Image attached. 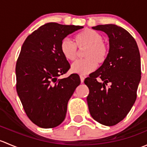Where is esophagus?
<instances>
[{
	"mask_svg": "<svg viewBox=\"0 0 147 147\" xmlns=\"http://www.w3.org/2000/svg\"><path fill=\"white\" fill-rule=\"evenodd\" d=\"M80 81H81V82H84V78H85V77L84 76H83V75H80Z\"/></svg>",
	"mask_w": 147,
	"mask_h": 147,
	"instance_id": "1",
	"label": "esophagus"
}]
</instances>
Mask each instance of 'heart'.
Returning <instances> with one entry per match:
<instances>
[{
  "label": "heart",
  "mask_w": 147,
  "mask_h": 147,
  "mask_svg": "<svg viewBox=\"0 0 147 147\" xmlns=\"http://www.w3.org/2000/svg\"><path fill=\"white\" fill-rule=\"evenodd\" d=\"M75 42L64 38L60 43V51L66 60L73 61L78 57L79 50L85 48L83 56L85 58L77 60L72 65V71L81 75L90 73L97 67V63L102 64L107 60L109 48L103 41L100 32L92 29H84L75 36Z\"/></svg>",
  "instance_id": "heart-1"
}]
</instances>
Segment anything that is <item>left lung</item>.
I'll list each match as a JSON object with an SVG mask.
<instances>
[{
	"label": "left lung",
	"mask_w": 147,
	"mask_h": 147,
	"mask_svg": "<svg viewBox=\"0 0 147 147\" xmlns=\"http://www.w3.org/2000/svg\"><path fill=\"white\" fill-rule=\"evenodd\" d=\"M92 28L107 34L109 50L106 61L84 80L90 90L87 105L93 119L114 126L125 118L137 100L140 54L134 38L123 28L107 24Z\"/></svg>",
	"instance_id": "left-lung-1"
}]
</instances>
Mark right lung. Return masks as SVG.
I'll use <instances>...</instances> for the list:
<instances>
[{"instance_id": "right-lung-1", "label": "right lung", "mask_w": 147, "mask_h": 147, "mask_svg": "<svg viewBox=\"0 0 147 147\" xmlns=\"http://www.w3.org/2000/svg\"><path fill=\"white\" fill-rule=\"evenodd\" d=\"M82 28L46 23L28 35L22 45L16 66V90L28 118L38 127L53 128L64 121L67 102L80 79L78 74L57 79L70 67L60 43Z\"/></svg>"}]
</instances>
